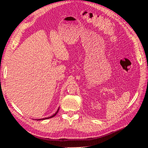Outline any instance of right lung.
Here are the masks:
<instances>
[{
  "label": "right lung",
  "instance_id": "add662e5",
  "mask_svg": "<svg viewBox=\"0 0 148 148\" xmlns=\"http://www.w3.org/2000/svg\"><path fill=\"white\" fill-rule=\"evenodd\" d=\"M59 108L58 109V110L57 111V112L54 114H53L52 116H50V117H45V118H43V119H36V120H45V119H49V118H51V117H54L57 114H58V111H59Z\"/></svg>",
  "mask_w": 148,
  "mask_h": 148
}]
</instances>
